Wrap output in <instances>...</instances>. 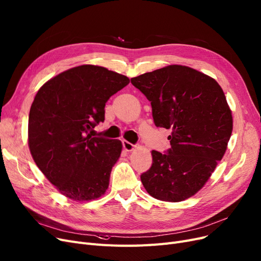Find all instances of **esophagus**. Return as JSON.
<instances>
[{
	"mask_svg": "<svg viewBox=\"0 0 261 261\" xmlns=\"http://www.w3.org/2000/svg\"><path fill=\"white\" fill-rule=\"evenodd\" d=\"M122 146H123V148L126 151H133L134 147H135L133 144L129 143L128 141H122Z\"/></svg>",
	"mask_w": 261,
	"mask_h": 261,
	"instance_id": "obj_1",
	"label": "esophagus"
}]
</instances>
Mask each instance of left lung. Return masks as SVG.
I'll return each mask as SVG.
<instances>
[{
	"label": "left lung",
	"instance_id": "left-lung-1",
	"mask_svg": "<svg viewBox=\"0 0 261 261\" xmlns=\"http://www.w3.org/2000/svg\"><path fill=\"white\" fill-rule=\"evenodd\" d=\"M150 101L156 127L171 129L167 153L152 150L141 175L148 194L178 202L206 185L224 156L232 132L231 110L219 83L193 68L169 65L131 79Z\"/></svg>",
	"mask_w": 261,
	"mask_h": 261
}]
</instances>
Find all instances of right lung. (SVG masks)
<instances>
[{
	"label": "right lung",
	"mask_w": 261,
	"mask_h": 261,
	"mask_svg": "<svg viewBox=\"0 0 261 261\" xmlns=\"http://www.w3.org/2000/svg\"><path fill=\"white\" fill-rule=\"evenodd\" d=\"M129 77L81 65L53 76L37 92L29 115L28 142L38 168L61 194L75 201L102 196L122 150L119 140L93 138L111 96Z\"/></svg>",
	"instance_id": "1"
}]
</instances>
